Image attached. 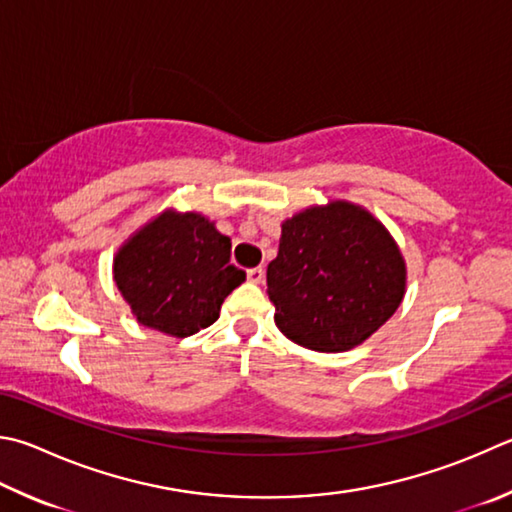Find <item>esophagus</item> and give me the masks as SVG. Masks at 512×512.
Wrapping results in <instances>:
<instances>
[{
    "label": "esophagus",
    "mask_w": 512,
    "mask_h": 512,
    "mask_svg": "<svg viewBox=\"0 0 512 512\" xmlns=\"http://www.w3.org/2000/svg\"><path fill=\"white\" fill-rule=\"evenodd\" d=\"M246 277H248V282H253V284L264 282V268H262V266H257V268H248V271H246Z\"/></svg>",
    "instance_id": "esophagus-1"
}]
</instances>
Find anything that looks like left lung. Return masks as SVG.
Masks as SVG:
<instances>
[{
  "label": "left lung",
  "instance_id": "left-lung-1",
  "mask_svg": "<svg viewBox=\"0 0 512 512\" xmlns=\"http://www.w3.org/2000/svg\"><path fill=\"white\" fill-rule=\"evenodd\" d=\"M266 284L288 340L340 353L362 345L396 313L407 266L383 221L358 203L331 199L282 221Z\"/></svg>",
  "mask_w": 512,
  "mask_h": 512
}]
</instances>
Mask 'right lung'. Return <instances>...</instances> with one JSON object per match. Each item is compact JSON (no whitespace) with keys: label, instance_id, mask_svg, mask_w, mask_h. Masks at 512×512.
I'll use <instances>...</instances> for the list:
<instances>
[{"label":"right lung","instance_id":"obj_1","mask_svg":"<svg viewBox=\"0 0 512 512\" xmlns=\"http://www.w3.org/2000/svg\"><path fill=\"white\" fill-rule=\"evenodd\" d=\"M244 280L230 264V237L197 210L165 208L114 255V282L136 320L172 338L217 322L221 304Z\"/></svg>","mask_w":512,"mask_h":512}]
</instances>
